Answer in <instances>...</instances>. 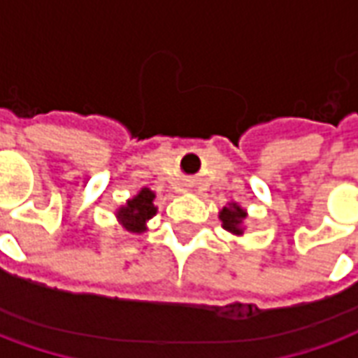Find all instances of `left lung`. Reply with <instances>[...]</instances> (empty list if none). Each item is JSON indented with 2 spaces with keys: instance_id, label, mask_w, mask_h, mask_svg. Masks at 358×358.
I'll list each match as a JSON object with an SVG mask.
<instances>
[{
  "instance_id": "obj_1",
  "label": "left lung",
  "mask_w": 358,
  "mask_h": 358,
  "mask_svg": "<svg viewBox=\"0 0 358 358\" xmlns=\"http://www.w3.org/2000/svg\"><path fill=\"white\" fill-rule=\"evenodd\" d=\"M218 218L222 222V228L226 232L234 234V236H243V230H245V218H248V210L241 207L240 203L230 201L226 207H222V210L218 213Z\"/></svg>"
}]
</instances>
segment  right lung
<instances>
[{"label":"right lung","mask_w":358,"mask_h":358,"mask_svg":"<svg viewBox=\"0 0 358 358\" xmlns=\"http://www.w3.org/2000/svg\"><path fill=\"white\" fill-rule=\"evenodd\" d=\"M155 199V192H151L149 187H141L138 194L126 199L124 205L115 210V217L124 226L126 232L143 234L148 230L149 220L157 215Z\"/></svg>","instance_id":"add662e5"}]
</instances>
